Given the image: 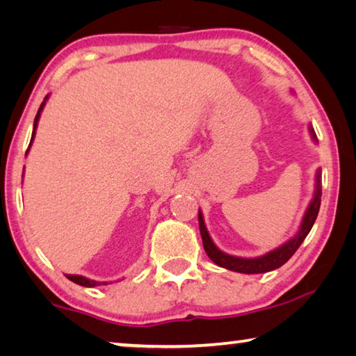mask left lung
<instances>
[{"instance_id":"8db88e82","label":"left lung","mask_w":356,"mask_h":356,"mask_svg":"<svg viewBox=\"0 0 356 356\" xmlns=\"http://www.w3.org/2000/svg\"><path fill=\"white\" fill-rule=\"evenodd\" d=\"M309 130H311L312 138H314V141H316L314 130L312 129H309ZM316 180H317V185H316L314 200L311 201L308 210H306L297 236L289 240L287 243L280 246V248L270 251V252H267V254L261 256V257L245 259V257L229 256V254H226V252L220 251L209 236L206 225H204V220H202V213L200 210V216H197V218H200V231H201V237H202V245H204V250H206V252H207V256L212 259L216 265H220V267H222V268L232 270V272H238V273H246V275L272 272V270L281 267V265H284L289 259L293 256V252L300 248L301 242H303L306 236H308L312 225H314V221L317 218L318 209H321V196H322L321 172H317Z\"/></svg>"}]
</instances>
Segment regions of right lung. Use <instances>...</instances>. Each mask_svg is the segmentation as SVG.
I'll list each match as a JSON object with an SVG mask.
<instances>
[{
  "instance_id": "1",
  "label": "right lung",
  "mask_w": 356,
  "mask_h": 356,
  "mask_svg": "<svg viewBox=\"0 0 356 356\" xmlns=\"http://www.w3.org/2000/svg\"><path fill=\"white\" fill-rule=\"evenodd\" d=\"M45 100H47V97H45ZM44 105H45V102L44 104L40 105V108H39V111H38V114H35V119H34V130H33V136H31V143H33V140H34V135H35V127H38V120H39V116H40V111H42V108H44ZM31 143H29V146H31ZM29 149V147H28ZM28 152V150H26ZM67 276V278L72 281V282H75V284H80V286H84V287H95V286H102V284H106V282H99V281H92V280H88V278H84V276H78V275H65Z\"/></svg>"
}]
</instances>
